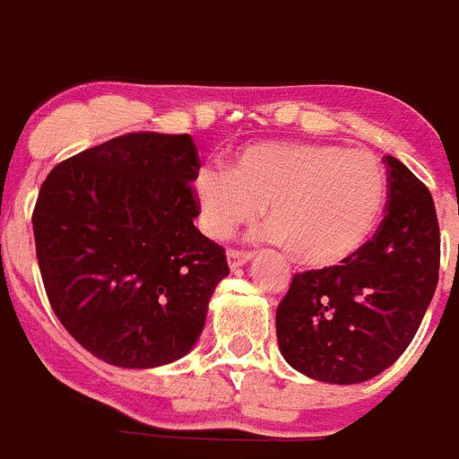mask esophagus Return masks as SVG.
I'll return each instance as SVG.
<instances>
[{
	"mask_svg": "<svg viewBox=\"0 0 459 459\" xmlns=\"http://www.w3.org/2000/svg\"><path fill=\"white\" fill-rule=\"evenodd\" d=\"M250 257H253V255L246 253V250H227V264H230L232 271L241 269L243 264H248Z\"/></svg>",
	"mask_w": 459,
	"mask_h": 459,
	"instance_id": "1",
	"label": "esophagus"
}]
</instances>
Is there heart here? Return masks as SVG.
<instances>
[{
    "instance_id": "heart-1",
    "label": "heart",
    "mask_w": 459,
    "mask_h": 459,
    "mask_svg": "<svg viewBox=\"0 0 459 459\" xmlns=\"http://www.w3.org/2000/svg\"><path fill=\"white\" fill-rule=\"evenodd\" d=\"M193 195L211 238H230L266 204V241L290 248L307 266H335L375 232L386 204V172L366 152L259 142L238 152L230 169H197Z\"/></svg>"
}]
</instances>
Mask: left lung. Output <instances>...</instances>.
<instances>
[{"label":"left lung","mask_w":459,"mask_h":459,"mask_svg":"<svg viewBox=\"0 0 459 459\" xmlns=\"http://www.w3.org/2000/svg\"><path fill=\"white\" fill-rule=\"evenodd\" d=\"M386 216L338 266L296 273L275 310L280 354L326 384H360L391 368L419 331L439 280L432 195L386 156Z\"/></svg>","instance_id":"left-lung-1"}]
</instances>
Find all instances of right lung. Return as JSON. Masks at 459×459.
<instances>
[{"label":"right lung","mask_w":459,"mask_h":459,"mask_svg":"<svg viewBox=\"0 0 459 459\" xmlns=\"http://www.w3.org/2000/svg\"><path fill=\"white\" fill-rule=\"evenodd\" d=\"M190 135L128 133L56 165L36 200V257L68 333L109 366H168L193 350L225 250L193 225Z\"/></svg>","instance_id":"1"}]
</instances>
